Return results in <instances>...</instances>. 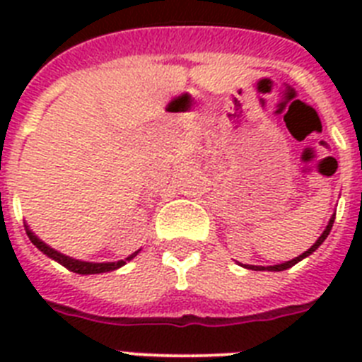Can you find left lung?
Segmentation results:
<instances>
[{
    "instance_id": "obj_1",
    "label": "left lung",
    "mask_w": 362,
    "mask_h": 362,
    "mask_svg": "<svg viewBox=\"0 0 362 362\" xmlns=\"http://www.w3.org/2000/svg\"><path fill=\"white\" fill-rule=\"evenodd\" d=\"M334 219H335V214H334V216H332V219L328 221V225H326L325 232L321 233V238H319L317 241L313 243V246H312V248H308V250H306L305 254H300L299 257L292 259V261H286V263L274 264V267H254V264H245V267H246V268H250V270H268V272H283V270H286V268H292L293 264H297V263H299V261H303V259H305V257H308L310 254H313V252L317 250L319 246L322 245V241H325V239L328 238V233H330L332 226H334Z\"/></svg>"
}]
</instances>
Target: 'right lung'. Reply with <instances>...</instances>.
I'll use <instances>...</instances> for the list:
<instances>
[{
  "instance_id": "right-lung-1",
  "label": "right lung",
  "mask_w": 362,
  "mask_h": 362,
  "mask_svg": "<svg viewBox=\"0 0 362 362\" xmlns=\"http://www.w3.org/2000/svg\"><path fill=\"white\" fill-rule=\"evenodd\" d=\"M27 235H28V239L32 241V245H36L45 255H49L50 259H54V261H57V263L63 264L65 268H69L70 272H76V274H81V276H88V274H103V272L117 270V268L123 267L127 261H130V259L136 257L137 252H139V250L134 252L130 257H127L124 261H117V263H86V261H78V259H72V257H69V255L59 254L57 250L50 248L49 245H45V243L41 241L37 235H34V233H32L28 228H27Z\"/></svg>"
}]
</instances>
